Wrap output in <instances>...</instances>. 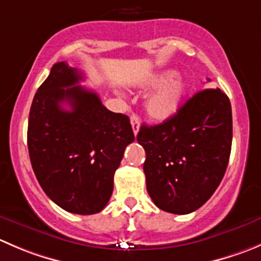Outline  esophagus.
Masks as SVG:
<instances>
[{"label":"esophagus","instance_id":"esophagus-1","mask_svg":"<svg viewBox=\"0 0 261 261\" xmlns=\"http://www.w3.org/2000/svg\"><path fill=\"white\" fill-rule=\"evenodd\" d=\"M131 126H133V131L135 135H138L139 127H140V120H139L138 116L133 115L131 116Z\"/></svg>","mask_w":261,"mask_h":261}]
</instances>
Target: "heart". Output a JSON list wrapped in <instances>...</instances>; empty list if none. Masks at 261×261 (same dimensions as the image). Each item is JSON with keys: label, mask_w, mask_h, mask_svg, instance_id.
I'll return each mask as SVG.
<instances>
[{"label": "heart", "mask_w": 261, "mask_h": 261, "mask_svg": "<svg viewBox=\"0 0 261 261\" xmlns=\"http://www.w3.org/2000/svg\"><path fill=\"white\" fill-rule=\"evenodd\" d=\"M144 87L148 89L161 88L146 99L145 110L153 120L164 121L178 111L189 90V83L184 77L176 76L174 71H163L149 77Z\"/></svg>", "instance_id": "b5f03b06"}]
</instances>
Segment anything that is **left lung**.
Masks as SVG:
<instances>
[{
	"instance_id": "8db88e82",
	"label": "left lung",
	"mask_w": 261,
	"mask_h": 261,
	"mask_svg": "<svg viewBox=\"0 0 261 261\" xmlns=\"http://www.w3.org/2000/svg\"><path fill=\"white\" fill-rule=\"evenodd\" d=\"M136 140L145 149L153 203L168 213H192L211 199L228 166L231 102L219 88L200 90L164 122L141 126Z\"/></svg>"
}]
</instances>
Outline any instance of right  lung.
Listing matches in <instances>:
<instances>
[{
  "label": "right lung",
  "mask_w": 261,
  "mask_h": 261,
  "mask_svg": "<svg viewBox=\"0 0 261 261\" xmlns=\"http://www.w3.org/2000/svg\"><path fill=\"white\" fill-rule=\"evenodd\" d=\"M82 80L65 61L53 65L30 107L28 149L48 198L66 212L89 216L110 201L115 172L135 136L127 116L107 110L97 93L77 85Z\"/></svg>",
  "instance_id": "obj_1"
}]
</instances>
